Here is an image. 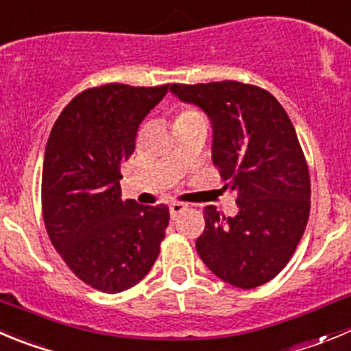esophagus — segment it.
<instances>
[{"label":"esophagus","mask_w":351,"mask_h":351,"mask_svg":"<svg viewBox=\"0 0 351 351\" xmlns=\"http://www.w3.org/2000/svg\"><path fill=\"white\" fill-rule=\"evenodd\" d=\"M183 210H187V206H185L183 203H171V204H169V213H171L173 219H175L176 215L182 213Z\"/></svg>","instance_id":"1"}]
</instances>
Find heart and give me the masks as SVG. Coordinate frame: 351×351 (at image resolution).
I'll return each instance as SVG.
<instances>
[{
	"instance_id": "1",
	"label": "heart",
	"mask_w": 351,
	"mask_h": 351,
	"mask_svg": "<svg viewBox=\"0 0 351 351\" xmlns=\"http://www.w3.org/2000/svg\"><path fill=\"white\" fill-rule=\"evenodd\" d=\"M192 113H195V112H192V110H187V112H183V113H182V115H180V117H185V115H192Z\"/></svg>"
}]
</instances>
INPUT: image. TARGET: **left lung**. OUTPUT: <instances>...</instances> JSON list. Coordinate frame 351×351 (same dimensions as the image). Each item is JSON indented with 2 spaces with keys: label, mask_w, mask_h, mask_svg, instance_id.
<instances>
[{
  "label": "left lung",
  "mask_w": 351,
  "mask_h": 351,
  "mask_svg": "<svg viewBox=\"0 0 351 351\" xmlns=\"http://www.w3.org/2000/svg\"><path fill=\"white\" fill-rule=\"evenodd\" d=\"M169 90L208 115L211 159L238 204L227 219L204 208L199 257L226 283L264 285L287 266L308 223L309 173L295 129L276 97L255 85L223 80Z\"/></svg>",
  "instance_id": "obj_1"
}]
</instances>
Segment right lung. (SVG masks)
Returning <instances> with one entry per match:
<instances>
[{"label":"right lung","instance_id":"obj_1","mask_svg":"<svg viewBox=\"0 0 351 351\" xmlns=\"http://www.w3.org/2000/svg\"><path fill=\"white\" fill-rule=\"evenodd\" d=\"M168 89L108 84L84 90L62 110L47 141V232L69 269L101 292H124L141 282L166 234V204L122 201L121 164L132 156L138 128Z\"/></svg>","mask_w":351,"mask_h":351}]
</instances>
